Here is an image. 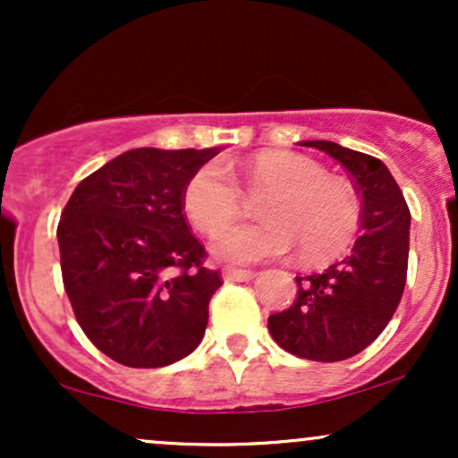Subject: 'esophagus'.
<instances>
[{
	"mask_svg": "<svg viewBox=\"0 0 458 458\" xmlns=\"http://www.w3.org/2000/svg\"><path fill=\"white\" fill-rule=\"evenodd\" d=\"M256 273L250 269H224V280L225 282H250L254 280Z\"/></svg>",
	"mask_w": 458,
	"mask_h": 458,
	"instance_id": "1",
	"label": "esophagus"
}]
</instances>
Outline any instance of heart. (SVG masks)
I'll return each mask as SVG.
<instances>
[{
    "mask_svg": "<svg viewBox=\"0 0 458 458\" xmlns=\"http://www.w3.org/2000/svg\"><path fill=\"white\" fill-rule=\"evenodd\" d=\"M241 178L260 199V222L228 225L213 234L211 254L224 262L251 265L288 254L299 243L306 260L338 259L360 225V199L344 181L291 150H262L241 165ZM193 225L213 233L243 208V191L222 163L193 172L182 191Z\"/></svg>",
    "mask_w": 458,
    "mask_h": 458,
    "instance_id": "heart-1",
    "label": "heart"
}]
</instances>
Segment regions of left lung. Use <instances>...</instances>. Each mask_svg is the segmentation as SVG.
Listing matches in <instances>:
<instances>
[{"mask_svg":"<svg viewBox=\"0 0 458 458\" xmlns=\"http://www.w3.org/2000/svg\"><path fill=\"white\" fill-rule=\"evenodd\" d=\"M349 172L361 196V234L344 260L297 280V299L271 314L269 331L288 353L312 361H343L386 329L407 282L409 213L386 163L334 141L312 140Z\"/></svg>","mask_w":458,"mask_h":458,"instance_id":"8db88e82","label":"left lung"}]
</instances>
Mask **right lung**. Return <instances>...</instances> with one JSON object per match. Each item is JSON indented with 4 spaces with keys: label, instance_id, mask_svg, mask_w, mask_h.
Instances as JSON below:
<instances>
[{
    "label": "right lung",
    "instance_id": "add662e5",
    "mask_svg": "<svg viewBox=\"0 0 458 458\" xmlns=\"http://www.w3.org/2000/svg\"><path fill=\"white\" fill-rule=\"evenodd\" d=\"M222 148L123 152L83 178L57 224L62 280L90 343L129 368H161L202 343L222 286L189 233L182 191Z\"/></svg>",
    "mask_w": 458,
    "mask_h": 458
}]
</instances>
